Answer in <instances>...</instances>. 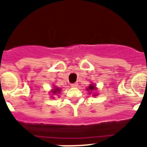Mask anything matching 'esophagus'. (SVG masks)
Masks as SVG:
<instances>
[{"label":"esophagus","instance_id":"34e87169","mask_svg":"<svg viewBox=\"0 0 147 147\" xmlns=\"http://www.w3.org/2000/svg\"><path fill=\"white\" fill-rule=\"evenodd\" d=\"M71 86L72 87V88H76V87L78 86V83L75 82V83H73V84H71Z\"/></svg>","mask_w":147,"mask_h":147}]
</instances>
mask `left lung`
Returning a JSON list of instances; mask_svg holds the SVG:
<instances>
[{
  "mask_svg": "<svg viewBox=\"0 0 147 147\" xmlns=\"http://www.w3.org/2000/svg\"><path fill=\"white\" fill-rule=\"evenodd\" d=\"M96 89V87L93 85H90L88 88V90H93Z\"/></svg>",
  "mask_w": 147,
  "mask_h": 147,
  "instance_id": "8db88e82",
  "label": "left lung"
}]
</instances>
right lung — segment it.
I'll return each instance as SVG.
<instances>
[{"mask_svg": "<svg viewBox=\"0 0 147 147\" xmlns=\"http://www.w3.org/2000/svg\"><path fill=\"white\" fill-rule=\"evenodd\" d=\"M52 93H54V94H55V93H60V90H59V88H55V89H54V90H53Z\"/></svg>", "mask_w": 147, "mask_h": 147, "instance_id": "right-lung-1", "label": "right lung"}]
</instances>
